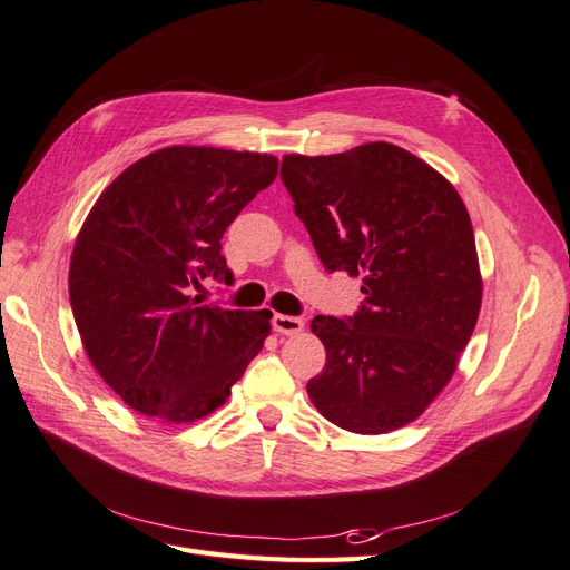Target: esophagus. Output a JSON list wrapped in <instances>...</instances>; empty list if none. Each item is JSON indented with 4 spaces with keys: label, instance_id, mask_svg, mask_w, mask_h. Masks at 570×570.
Returning <instances> with one entry per match:
<instances>
[{
    "label": "esophagus",
    "instance_id": "obj_1",
    "mask_svg": "<svg viewBox=\"0 0 570 570\" xmlns=\"http://www.w3.org/2000/svg\"><path fill=\"white\" fill-rule=\"evenodd\" d=\"M273 331L281 335H297L304 331V321L299 316H287V314H275L273 316Z\"/></svg>",
    "mask_w": 570,
    "mask_h": 570
}]
</instances>
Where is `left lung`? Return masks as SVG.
<instances>
[{"mask_svg":"<svg viewBox=\"0 0 570 570\" xmlns=\"http://www.w3.org/2000/svg\"><path fill=\"white\" fill-rule=\"evenodd\" d=\"M281 178L327 271L361 275L350 318L316 316L325 368L306 385L358 435L416 421L450 383L482 302L471 216L454 185L390 142L285 154Z\"/></svg>","mask_w":570,"mask_h":570,"instance_id":"obj_1","label":"left lung"}]
</instances>
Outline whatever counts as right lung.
Segmentation results:
<instances>
[{
    "instance_id": "right-lung-1",
    "label": "right lung",
    "mask_w": 570,
    "mask_h": 570,
    "mask_svg": "<svg viewBox=\"0 0 570 570\" xmlns=\"http://www.w3.org/2000/svg\"><path fill=\"white\" fill-rule=\"evenodd\" d=\"M278 176L271 154L176 145L120 174L78 233L68 295L92 366L130 409L166 423L209 416L271 333V312L189 295L233 281L220 239Z\"/></svg>"
}]
</instances>
